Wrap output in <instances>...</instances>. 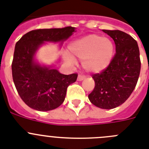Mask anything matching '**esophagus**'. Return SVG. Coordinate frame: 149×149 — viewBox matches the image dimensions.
Listing matches in <instances>:
<instances>
[{"label": "esophagus", "mask_w": 149, "mask_h": 149, "mask_svg": "<svg viewBox=\"0 0 149 149\" xmlns=\"http://www.w3.org/2000/svg\"><path fill=\"white\" fill-rule=\"evenodd\" d=\"M85 76H82V75L79 74L78 76V78H77V80H78V81H82V80H83V79H85Z\"/></svg>", "instance_id": "esophagus-1"}]
</instances>
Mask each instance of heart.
Masks as SVG:
<instances>
[{"label": "heart", "mask_w": 149, "mask_h": 149, "mask_svg": "<svg viewBox=\"0 0 149 149\" xmlns=\"http://www.w3.org/2000/svg\"><path fill=\"white\" fill-rule=\"evenodd\" d=\"M72 56L82 61L86 70L99 73L110 64L114 54V45L110 40L97 34H90L72 42L70 46ZM65 60L73 63L72 57L67 55Z\"/></svg>", "instance_id": "heart-1"}]
</instances>
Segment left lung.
I'll return each instance as SVG.
<instances>
[{
    "mask_svg": "<svg viewBox=\"0 0 149 149\" xmlns=\"http://www.w3.org/2000/svg\"><path fill=\"white\" fill-rule=\"evenodd\" d=\"M103 31L113 39L116 53L105 70L92 75L95 86L88 98L94 106L111 109L125 103L134 91L141 61L138 44L131 36L119 30Z\"/></svg>",
    "mask_w": 149,
    "mask_h": 149,
    "instance_id": "8db88e82",
    "label": "left lung"
}]
</instances>
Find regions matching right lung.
I'll return each instance as SVG.
<instances>
[{"instance_id": "add662e5", "label": "right lung", "mask_w": 149, "mask_h": 149, "mask_svg": "<svg viewBox=\"0 0 149 149\" xmlns=\"http://www.w3.org/2000/svg\"><path fill=\"white\" fill-rule=\"evenodd\" d=\"M71 26L36 29L25 33L16 42L12 62L13 79L18 94L26 105L38 111H49L64 102L67 87L78 74H61L55 69L41 67L33 61L38 47L45 41L59 42L70 37Z\"/></svg>"}]
</instances>
